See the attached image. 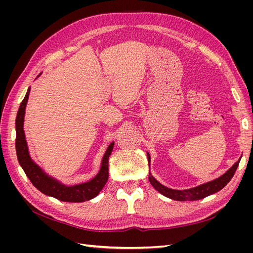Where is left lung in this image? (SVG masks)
<instances>
[{"instance_id": "obj_1", "label": "left lung", "mask_w": 253, "mask_h": 253, "mask_svg": "<svg viewBox=\"0 0 253 253\" xmlns=\"http://www.w3.org/2000/svg\"><path fill=\"white\" fill-rule=\"evenodd\" d=\"M240 160H241V158L237 160V162L225 174L221 175L220 177L214 179L212 181L206 182V183H204V185L197 186L192 189L181 191V190H173L170 188H167V187L163 186L162 183H159L154 177H153L151 173L149 174V180L151 182V185L154 187V189L157 190L160 194L165 195L166 197H169V198H171V200L179 201V202L198 201V200H202V198H205L213 193H216L219 190L223 189L233 177L237 167H239ZM148 162L150 165L151 157H150L149 153H148Z\"/></svg>"}]
</instances>
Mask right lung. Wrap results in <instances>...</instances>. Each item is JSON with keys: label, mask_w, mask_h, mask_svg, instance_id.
I'll use <instances>...</instances> for the list:
<instances>
[{"label": "right lung", "mask_w": 253, "mask_h": 253, "mask_svg": "<svg viewBox=\"0 0 253 253\" xmlns=\"http://www.w3.org/2000/svg\"><path fill=\"white\" fill-rule=\"evenodd\" d=\"M29 90L30 88H28L24 99H23V101L20 104L16 118V151L19 164L22 167V169L24 170L29 180L32 181L33 185L38 190L41 191L45 195L52 196L59 201L81 203L96 197L109 179V157L113 151L114 142L109 145L108 150L105 152L102 158L100 171L89 181L68 187L49 177L30 158L25 140L23 125H24L25 108L28 100Z\"/></svg>", "instance_id": "obj_1"}]
</instances>
